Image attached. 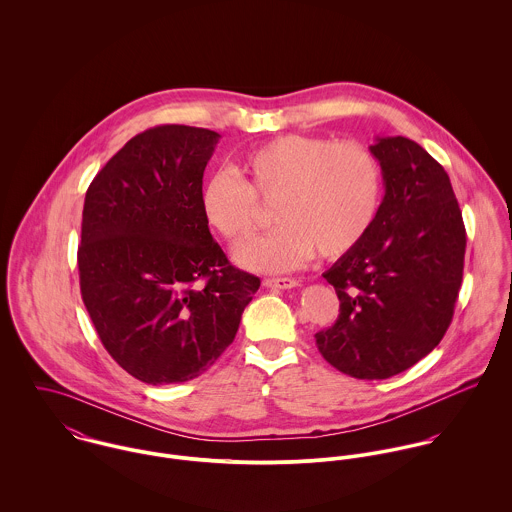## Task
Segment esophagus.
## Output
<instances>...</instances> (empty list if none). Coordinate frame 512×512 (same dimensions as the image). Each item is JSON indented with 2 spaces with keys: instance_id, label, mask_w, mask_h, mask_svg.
<instances>
[{
  "instance_id": "1",
  "label": "esophagus",
  "mask_w": 512,
  "mask_h": 512,
  "mask_svg": "<svg viewBox=\"0 0 512 512\" xmlns=\"http://www.w3.org/2000/svg\"><path fill=\"white\" fill-rule=\"evenodd\" d=\"M299 282L293 278H266L264 286L272 290H292Z\"/></svg>"
}]
</instances>
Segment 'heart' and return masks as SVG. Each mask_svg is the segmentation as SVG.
Returning a JSON list of instances; mask_svg holds the SVG:
<instances>
[{"label": "heart", "mask_w": 512, "mask_h": 512, "mask_svg": "<svg viewBox=\"0 0 512 512\" xmlns=\"http://www.w3.org/2000/svg\"><path fill=\"white\" fill-rule=\"evenodd\" d=\"M238 175L213 173L201 189V213L230 244L248 240L262 222L260 203H274L280 224L238 252L254 270L280 272L349 254L370 228L380 195L374 155L357 142L288 134L250 149Z\"/></svg>", "instance_id": "heart-1"}]
</instances>
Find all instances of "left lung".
<instances>
[{"label": "left lung", "instance_id": "8db88e82", "mask_svg": "<svg viewBox=\"0 0 512 512\" xmlns=\"http://www.w3.org/2000/svg\"><path fill=\"white\" fill-rule=\"evenodd\" d=\"M384 199L363 240L323 278L339 317L315 333L337 370L382 380L422 361L443 339L463 280L465 224L451 181L416 142L376 138Z\"/></svg>", "mask_w": 512, "mask_h": 512}]
</instances>
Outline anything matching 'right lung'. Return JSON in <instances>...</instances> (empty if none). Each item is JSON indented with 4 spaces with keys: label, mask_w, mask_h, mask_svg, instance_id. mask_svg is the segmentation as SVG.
<instances>
[{
    "label": "right lung",
    "mask_w": 512,
    "mask_h": 512,
    "mask_svg": "<svg viewBox=\"0 0 512 512\" xmlns=\"http://www.w3.org/2000/svg\"><path fill=\"white\" fill-rule=\"evenodd\" d=\"M165 124L134 136L92 179L80 293L110 357L146 384L197 378L234 341L260 278L234 268L201 213L219 142Z\"/></svg>",
    "instance_id": "obj_1"
}]
</instances>
